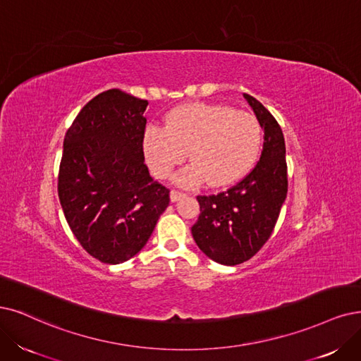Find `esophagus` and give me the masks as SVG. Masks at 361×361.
Wrapping results in <instances>:
<instances>
[{
    "instance_id": "esophagus-1",
    "label": "esophagus",
    "mask_w": 361,
    "mask_h": 361,
    "mask_svg": "<svg viewBox=\"0 0 361 361\" xmlns=\"http://www.w3.org/2000/svg\"><path fill=\"white\" fill-rule=\"evenodd\" d=\"M169 196H171V201H172V202H177V201H180L181 197H184L185 195L181 193V192H178V190H171Z\"/></svg>"
}]
</instances>
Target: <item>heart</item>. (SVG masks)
I'll list each match as a JSON object with an SVG mask.
<instances>
[{"label":"heart","mask_w":361,"mask_h":361,"mask_svg":"<svg viewBox=\"0 0 361 361\" xmlns=\"http://www.w3.org/2000/svg\"><path fill=\"white\" fill-rule=\"evenodd\" d=\"M262 144L257 118L223 104L193 102L173 109L165 128L150 125L144 132V154L156 177L165 178L189 157L192 165L176 176L184 188L204 181L226 185L241 178L255 164Z\"/></svg>","instance_id":"b5f03b06"}]
</instances>
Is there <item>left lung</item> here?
Listing matches in <instances>:
<instances>
[{
  "label": "left lung",
  "instance_id": "8db88e82",
  "mask_svg": "<svg viewBox=\"0 0 361 361\" xmlns=\"http://www.w3.org/2000/svg\"><path fill=\"white\" fill-rule=\"evenodd\" d=\"M244 98L264 130L260 160L226 192L199 195L201 214L192 228L197 247L211 260L228 266L250 260L268 241L288 189L281 126L262 102L247 93Z\"/></svg>",
  "mask_w": 361,
  "mask_h": 361
}]
</instances>
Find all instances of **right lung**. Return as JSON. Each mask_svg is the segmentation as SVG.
Returning <instances> with one entry per match:
<instances>
[{
    "mask_svg": "<svg viewBox=\"0 0 361 361\" xmlns=\"http://www.w3.org/2000/svg\"><path fill=\"white\" fill-rule=\"evenodd\" d=\"M145 99L120 89L90 99L63 138L58 195L77 241L106 264L129 260L169 205L144 164Z\"/></svg>",
    "mask_w": 361,
    "mask_h": 361,
    "instance_id": "add662e5",
    "label": "right lung"
}]
</instances>
